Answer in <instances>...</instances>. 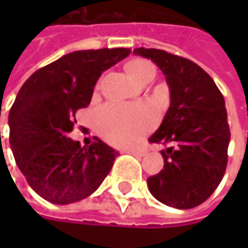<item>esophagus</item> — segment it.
Segmentation results:
<instances>
[{"instance_id": "1", "label": "esophagus", "mask_w": 248, "mask_h": 248, "mask_svg": "<svg viewBox=\"0 0 248 248\" xmlns=\"http://www.w3.org/2000/svg\"><path fill=\"white\" fill-rule=\"evenodd\" d=\"M126 152H127V154H132V155H135V156H145V155H146L145 151H136V149H127Z\"/></svg>"}]
</instances>
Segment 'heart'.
Masks as SVG:
<instances>
[{"label": "heart", "mask_w": 248, "mask_h": 248, "mask_svg": "<svg viewBox=\"0 0 248 248\" xmlns=\"http://www.w3.org/2000/svg\"><path fill=\"white\" fill-rule=\"evenodd\" d=\"M127 72L135 81L148 84L156 77L155 66L148 60H133L127 64ZM155 116L148 108L127 106L121 103H106L96 112L97 132L110 143L130 146L138 143L151 132Z\"/></svg>", "instance_id": "obj_1"}]
</instances>
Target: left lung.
<instances>
[{
  "instance_id": "1",
  "label": "left lung",
  "mask_w": 248,
  "mask_h": 248,
  "mask_svg": "<svg viewBox=\"0 0 248 248\" xmlns=\"http://www.w3.org/2000/svg\"><path fill=\"white\" fill-rule=\"evenodd\" d=\"M165 75L171 106L149 138L164 143V170L148 178L151 194L165 205L194 208L217 189L227 168L230 127L225 102L211 76L194 62L158 48L139 47Z\"/></svg>"
}]
</instances>
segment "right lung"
I'll return each mask as SVG.
<instances>
[{"instance_id": "add662e5", "label": "right lung", "mask_w": 248, "mask_h": 248, "mask_svg": "<svg viewBox=\"0 0 248 248\" xmlns=\"http://www.w3.org/2000/svg\"><path fill=\"white\" fill-rule=\"evenodd\" d=\"M130 48L69 53L27 78L10 110V145L28 185L53 204L93 194L110 172L118 152L96 138L90 146L72 140L76 112L87 108L102 73Z\"/></svg>"}]
</instances>
